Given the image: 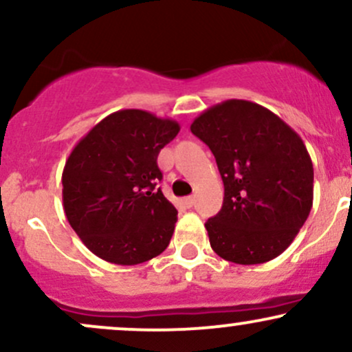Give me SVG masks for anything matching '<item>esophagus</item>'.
I'll return each instance as SVG.
<instances>
[{
    "label": "esophagus",
    "mask_w": 352,
    "mask_h": 352,
    "mask_svg": "<svg viewBox=\"0 0 352 352\" xmlns=\"http://www.w3.org/2000/svg\"><path fill=\"white\" fill-rule=\"evenodd\" d=\"M184 201L188 208H192L195 205V197H187V199H184Z\"/></svg>",
    "instance_id": "1"
}]
</instances>
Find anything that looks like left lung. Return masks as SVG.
Instances as JSON below:
<instances>
[{
    "label": "left lung",
    "instance_id": "8db88e82",
    "mask_svg": "<svg viewBox=\"0 0 352 352\" xmlns=\"http://www.w3.org/2000/svg\"><path fill=\"white\" fill-rule=\"evenodd\" d=\"M190 131L215 155L225 187L221 210L205 223L213 252L238 265L276 258L313 207V162L301 137L241 99L207 109Z\"/></svg>",
    "mask_w": 352,
    "mask_h": 352
}]
</instances>
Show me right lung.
I'll list each match as a JSON object with an SVG mask.
<instances>
[{
	"label": "right lung",
	"instance_id": "add662e5",
	"mask_svg": "<svg viewBox=\"0 0 352 352\" xmlns=\"http://www.w3.org/2000/svg\"><path fill=\"white\" fill-rule=\"evenodd\" d=\"M180 125L140 109L107 116L72 148L63 205L82 243L114 265H139L170 243L177 210L155 185L160 148Z\"/></svg>",
	"mask_w": 352,
	"mask_h": 352
}]
</instances>
